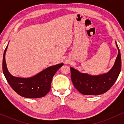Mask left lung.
<instances>
[{"label": "left lung", "instance_id": "left-lung-1", "mask_svg": "<svg viewBox=\"0 0 124 124\" xmlns=\"http://www.w3.org/2000/svg\"><path fill=\"white\" fill-rule=\"evenodd\" d=\"M116 44L118 53L113 66L107 73L99 75H91L81 73L71 67V79L76 89L81 94L97 96L106 93L113 86L118 77L121 69V58L117 44Z\"/></svg>", "mask_w": 124, "mask_h": 124}]
</instances>
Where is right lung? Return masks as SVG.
Here are the masks:
<instances>
[{
    "mask_svg": "<svg viewBox=\"0 0 124 124\" xmlns=\"http://www.w3.org/2000/svg\"><path fill=\"white\" fill-rule=\"evenodd\" d=\"M6 48L3 58V72L12 88L20 96L29 99H37L45 96L51 89L52 78L63 63L48 67L41 72L30 78H20L13 76L8 72L5 60Z\"/></svg>",
    "mask_w": 124,
    "mask_h": 124,
    "instance_id": "obj_1",
    "label": "right lung"
}]
</instances>
